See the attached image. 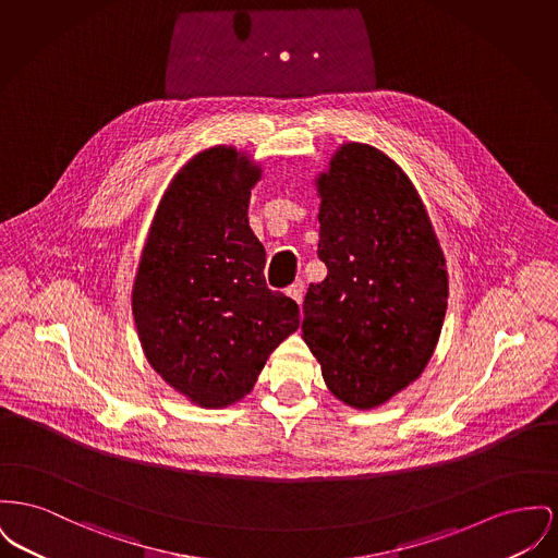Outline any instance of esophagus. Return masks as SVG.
<instances>
[{"mask_svg":"<svg viewBox=\"0 0 558 558\" xmlns=\"http://www.w3.org/2000/svg\"><path fill=\"white\" fill-rule=\"evenodd\" d=\"M303 293H305V282H303V280H295V282L287 289V295L293 296L299 305H301V301H303Z\"/></svg>","mask_w":558,"mask_h":558,"instance_id":"34e87169","label":"esophagus"}]
</instances>
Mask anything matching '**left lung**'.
Instances as JSON below:
<instances>
[{
	"label": "left lung",
	"instance_id": "1",
	"mask_svg": "<svg viewBox=\"0 0 558 558\" xmlns=\"http://www.w3.org/2000/svg\"><path fill=\"white\" fill-rule=\"evenodd\" d=\"M327 278L303 301V341L328 390L373 409L415 381L447 312L445 255L424 202L384 151L348 143L318 179Z\"/></svg>",
	"mask_w": 558,
	"mask_h": 558
}]
</instances>
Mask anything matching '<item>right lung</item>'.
<instances>
[{"label":"right lung","mask_w":558,"mask_h":558,"mask_svg":"<svg viewBox=\"0 0 558 558\" xmlns=\"http://www.w3.org/2000/svg\"><path fill=\"white\" fill-rule=\"evenodd\" d=\"M259 177L226 145L192 158L156 210L132 287L147 361L208 409L251 392L267 356L299 328L295 301L265 284V248L248 226Z\"/></svg>","instance_id":"obj_1"}]
</instances>
